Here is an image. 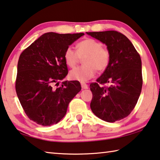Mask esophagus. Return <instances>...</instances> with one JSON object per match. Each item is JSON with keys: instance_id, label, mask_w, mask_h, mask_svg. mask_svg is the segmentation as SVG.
I'll use <instances>...</instances> for the list:
<instances>
[{"instance_id": "1", "label": "esophagus", "mask_w": 160, "mask_h": 160, "mask_svg": "<svg viewBox=\"0 0 160 160\" xmlns=\"http://www.w3.org/2000/svg\"><path fill=\"white\" fill-rule=\"evenodd\" d=\"M80 85H81V87H82V89H88V85L86 84V83L84 82H80Z\"/></svg>"}]
</instances>
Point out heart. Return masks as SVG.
<instances>
[{"mask_svg": "<svg viewBox=\"0 0 160 160\" xmlns=\"http://www.w3.org/2000/svg\"><path fill=\"white\" fill-rule=\"evenodd\" d=\"M77 52L72 48L68 47L64 53V59L70 68H74L83 58V64L70 71L71 79L78 81H87L92 78L96 70L102 72L107 69L110 63V54L107 48L97 40L86 38L78 42L76 45Z\"/></svg>", "mask_w": 160, "mask_h": 160, "instance_id": "heart-1", "label": "heart"}]
</instances>
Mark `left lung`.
Listing matches in <instances>:
<instances>
[{"mask_svg": "<svg viewBox=\"0 0 160 160\" xmlns=\"http://www.w3.org/2000/svg\"><path fill=\"white\" fill-rule=\"evenodd\" d=\"M107 45L110 63L97 82L90 85V108L104 121L114 122L128 117L135 108L142 87V61L139 53L125 35L115 30L87 32ZM109 83L108 86H103Z\"/></svg>", "mask_w": 160, "mask_h": 160, "instance_id": "1", "label": "left lung"}]
</instances>
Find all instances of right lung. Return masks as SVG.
<instances>
[{
    "label": "right lung",
    "instance_id": "1",
    "mask_svg": "<svg viewBox=\"0 0 160 160\" xmlns=\"http://www.w3.org/2000/svg\"><path fill=\"white\" fill-rule=\"evenodd\" d=\"M84 33L47 32L25 49L18 62L16 90L26 115L42 126L57 124L80 92L79 81L59 80L68 75L66 48Z\"/></svg>",
    "mask_w": 160,
    "mask_h": 160
}]
</instances>
